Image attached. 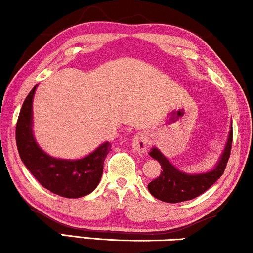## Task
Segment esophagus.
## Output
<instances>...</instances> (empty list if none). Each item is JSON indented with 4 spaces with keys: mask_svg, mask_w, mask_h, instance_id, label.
Here are the masks:
<instances>
[{
    "mask_svg": "<svg viewBox=\"0 0 253 253\" xmlns=\"http://www.w3.org/2000/svg\"><path fill=\"white\" fill-rule=\"evenodd\" d=\"M149 145V137L145 133H137L132 139V149L138 154H143L146 151V148Z\"/></svg>",
    "mask_w": 253,
    "mask_h": 253,
    "instance_id": "obj_1",
    "label": "esophagus"
}]
</instances>
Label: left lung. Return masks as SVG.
<instances>
[{"label":"left lung","mask_w":253,"mask_h":253,"mask_svg":"<svg viewBox=\"0 0 253 253\" xmlns=\"http://www.w3.org/2000/svg\"><path fill=\"white\" fill-rule=\"evenodd\" d=\"M232 146V131H230L226 146L222 157L212 171L199 174H186L177 170L158 149L154 148L149 152L152 158L160 162L162 171L157 178L148 184L149 191L154 197L168 203H179L198 197L203 192L216 183L224 173L227 161L230 158Z\"/></svg>","instance_id":"1"}]
</instances>
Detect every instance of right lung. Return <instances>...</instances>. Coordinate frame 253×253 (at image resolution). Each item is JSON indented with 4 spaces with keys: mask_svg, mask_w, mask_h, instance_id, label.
I'll list each match as a JSON object with an SVG mask.
<instances>
[{
    "mask_svg": "<svg viewBox=\"0 0 253 253\" xmlns=\"http://www.w3.org/2000/svg\"><path fill=\"white\" fill-rule=\"evenodd\" d=\"M36 86L24 99L16 123V145L22 162L39 183L49 191L67 198L89 195L101 180L104 160L111 150L109 142L92 154L76 161L58 160L39 148L31 131V104Z\"/></svg>",
    "mask_w": 253,
    "mask_h": 253,
    "instance_id": "add662e5",
    "label": "right lung"
}]
</instances>
